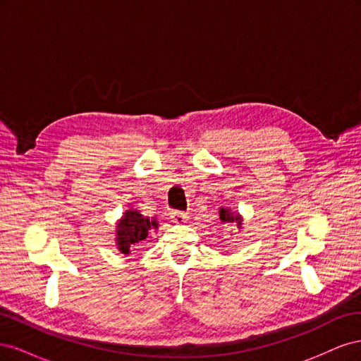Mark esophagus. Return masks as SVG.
<instances>
[{"instance_id": "34e87169", "label": "esophagus", "mask_w": 361, "mask_h": 361, "mask_svg": "<svg viewBox=\"0 0 361 361\" xmlns=\"http://www.w3.org/2000/svg\"><path fill=\"white\" fill-rule=\"evenodd\" d=\"M170 216H171V221H173V223H178V224L187 223L188 218H190L187 214H183L182 211H174Z\"/></svg>"}]
</instances>
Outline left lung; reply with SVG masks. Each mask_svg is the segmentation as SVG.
Wrapping results in <instances>:
<instances>
[{"mask_svg": "<svg viewBox=\"0 0 361 361\" xmlns=\"http://www.w3.org/2000/svg\"><path fill=\"white\" fill-rule=\"evenodd\" d=\"M220 218H221V221H231V223H236L238 224V228L241 227V216L239 215H232L231 214V209H220Z\"/></svg>", "mask_w": 361, "mask_h": 361, "instance_id": "8db88e82", "label": "left lung"}]
</instances>
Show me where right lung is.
I'll list each match as a JSON object with an SVG mask.
<instances>
[{
	"label": "right lung",
	"instance_id": "obj_1",
	"mask_svg": "<svg viewBox=\"0 0 361 361\" xmlns=\"http://www.w3.org/2000/svg\"><path fill=\"white\" fill-rule=\"evenodd\" d=\"M158 223L141 215L138 211L129 209L125 212L123 218L117 224V245L123 255H129L133 247H137L138 243L145 241L152 227L157 228Z\"/></svg>",
	"mask_w": 361,
	"mask_h": 361
}]
</instances>
